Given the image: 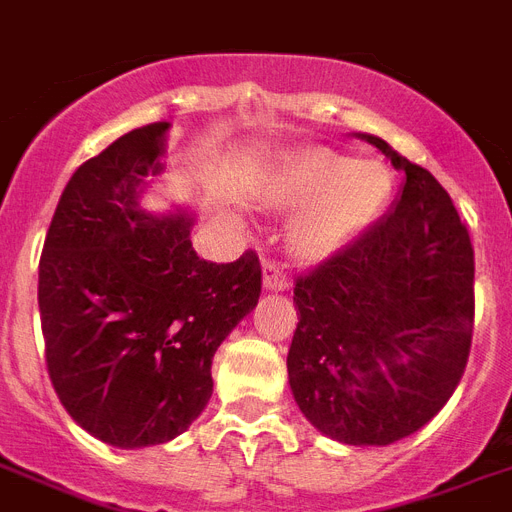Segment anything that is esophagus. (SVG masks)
<instances>
[{
    "label": "esophagus",
    "instance_id": "1",
    "mask_svg": "<svg viewBox=\"0 0 512 512\" xmlns=\"http://www.w3.org/2000/svg\"><path fill=\"white\" fill-rule=\"evenodd\" d=\"M263 289L265 291H289V278L283 276V268L276 263L263 265Z\"/></svg>",
    "mask_w": 512,
    "mask_h": 512
}]
</instances>
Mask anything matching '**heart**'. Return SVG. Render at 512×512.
<instances>
[{"mask_svg":"<svg viewBox=\"0 0 512 512\" xmlns=\"http://www.w3.org/2000/svg\"><path fill=\"white\" fill-rule=\"evenodd\" d=\"M393 176L380 161H354L341 150L307 145L283 156L263 192L270 213H296L291 255L317 265L349 247L385 210Z\"/></svg>","mask_w":512,"mask_h":512,"instance_id":"obj_1","label":"heart"}]
</instances>
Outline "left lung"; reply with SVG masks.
<instances>
[{
	"label": "left lung",
	"mask_w": 512,
	"mask_h": 512,
	"mask_svg": "<svg viewBox=\"0 0 512 512\" xmlns=\"http://www.w3.org/2000/svg\"><path fill=\"white\" fill-rule=\"evenodd\" d=\"M403 171L393 208L341 255L299 278L289 385L307 422L343 445L414 435L461 382L474 328V247L435 176Z\"/></svg>",
	"instance_id": "8db88e82"
}]
</instances>
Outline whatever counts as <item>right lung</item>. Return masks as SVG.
Returning <instances> with one entry per match:
<instances>
[{
  "mask_svg": "<svg viewBox=\"0 0 512 512\" xmlns=\"http://www.w3.org/2000/svg\"><path fill=\"white\" fill-rule=\"evenodd\" d=\"M169 127H137L70 176L38 263L51 385L85 432L124 450L174 440L203 414L213 354L263 286L255 252L200 260L195 213L140 205L166 171Z\"/></svg>",
  "mask_w": 512,
  "mask_h": 512,
  "instance_id": "obj_1",
  "label": "right lung"
}]
</instances>
